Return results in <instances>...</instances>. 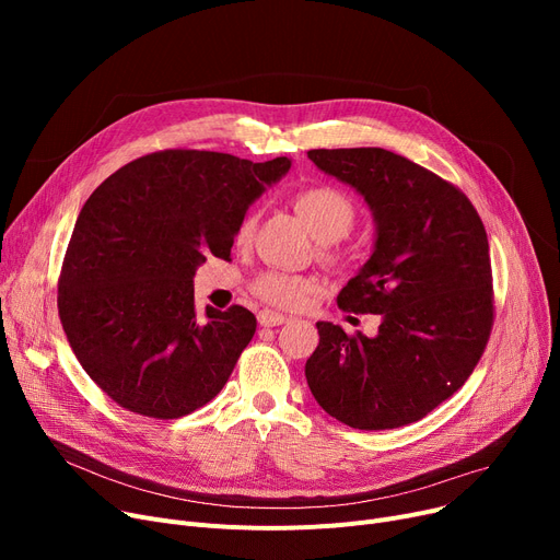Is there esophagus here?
Listing matches in <instances>:
<instances>
[{
    "mask_svg": "<svg viewBox=\"0 0 560 560\" xmlns=\"http://www.w3.org/2000/svg\"><path fill=\"white\" fill-rule=\"evenodd\" d=\"M283 322H288V317L277 313V311L265 308V311L258 313V325L260 327H279V325H283Z\"/></svg>",
    "mask_w": 560,
    "mask_h": 560,
    "instance_id": "1",
    "label": "esophagus"
}]
</instances>
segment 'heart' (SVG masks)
I'll use <instances>...</instances> for the list:
<instances>
[{"label":"heart","mask_w":560,"mask_h":560,"mask_svg":"<svg viewBox=\"0 0 560 560\" xmlns=\"http://www.w3.org/2000/svg\"><path fill=\"white\" fill-rule=\"evenodd\" d=\"M292 206L311 226L313 235L322 243H336L347 235L357 222V203L347 192L334 186L302 188L292 197ZM254 213H247L235 226V243L245 245L254 231ZM331 256H336L331 252ZM313 290V281L300 275H288L281 270H268L254 279L252 292L265 304L279 308H298L304 304Z\"/></svg>","instance_id":"heart-1"}]
</instances>
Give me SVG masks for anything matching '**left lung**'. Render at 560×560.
Wrapping results in <instances>:
<instances>
[{"mask_svg": "<svg viewBox=\"0 0 560 560\" xmlns=\"http://www.w3.org/2000/svg\"><path fill=\"white\" fill-rule=\"evenodd\" d=\"M308 159L357 188L374 213V254L338 306L381 315L374 338L317 322L308 388L347 427L418 422L465 384L492 331L483 222L460 188L381 147L311 150Z\"/></svg>", "mask_w": 560, "mask_h": 560, "instance_id": "left-lung-1", "label": "left lung"}]
</instances>
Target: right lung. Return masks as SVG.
Returning <instances> with one entry per match:
<instances>
[{"label": "right lung", "instance_id": "1", "mask_svg": "<svg viewBox=\"0 0 560 560\" xmlns=\"http://www.w3.org/2000/svg\"><path fill=\"white\" fill-rule=\"evenodd\" d=\"M290 170L222 152L140 156L88 197L58 277V315L81 368L131 413L176 420L209 404L256 331L252 311H195L206 256H231L249 203Z\"/></svg>", "mask_w": 560, "mask_h": 560}]
</instances>
